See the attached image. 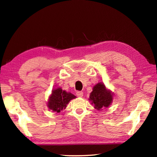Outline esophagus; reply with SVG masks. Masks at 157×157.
<instances>
[{
    "instance_id": "esophagus-1",
    "label": "esophagus",
    "mask_w": 157,
    "mask_h": 157,
    "mask_svg": "<svg viewBox=\"0 0 157 157\" xmlns=\"http://www.w3.org/2000/svg\"><path fill=\"white\" fill-rule=\"evenodd\" d=\"M83 95V93L82 91H78L77 92H76V95H77L78 97H82Z\"/></svg>"
}]
</instances>
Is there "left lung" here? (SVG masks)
<instances>
[{"instance_id":"obj_1","label":"left lung","mask_w":157,"mask_h":157,"mask_svg":"<svg viewBox=\"0 0 157 157\" xmlns=\"http://www.w3.org/2000/svg\"><path fill=\"white\" fill-rule=\"evenodd\" d=\"M89 100L95 105V108L100 110L105 107H108L113 101V96L110 92L107 91L104 84L99 83L93 87L90 94Z\"/></svg>"}]
</instances>
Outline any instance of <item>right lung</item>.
<instances>
[{
    "label": "right lung",
    "instance_id": "add662e5",
    "mask_svg": "<svg viewBox=\"0 0 157 157\" xmlns=\"http://www.w3.org/2000/svg\"><path fill=\"white\" fill-rule=\"evenodd\" d=\"M74 98L75 96L73 94L62 91L60 88H57L52 91L48 102V106L52 111L59 113L66 108L70 100Z\"/></svg>",
    "mask_w": 157,
    "mask_h": 157
}]
</instances>
